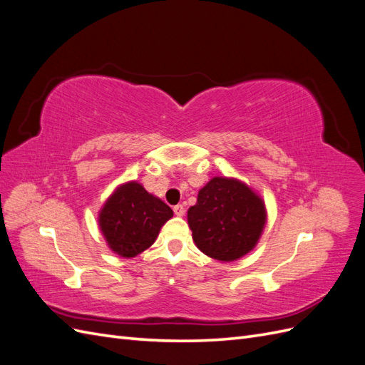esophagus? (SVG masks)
<instances>
[{
    "instance_id": "obj_1",
    "label": "esophagus",
    "mask_w": 365,
    "mask_h": 365,
    "mask_svg": "<svg viewBox=\"0 0 365 365\" xmlns=\"http://www.w3.org/2000/svg\"><path fill=\"white\" fill-rule=\"evenodd\" d=\"M173 213H175L176 216H184V213H185V208H184V205H181V204L175 205V207H173Z\"/></svg>"
}]
</instances>
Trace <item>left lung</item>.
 Instances as JSON below:
<instances>
[{"mask_svg": "<svg viewBox=\"0 0 365 365\" xmlns=\"http://www.w3.org/2000/svg\"><path fill=\"white\" fill-rule=\"evenodd\" d=\"M187 219L197 248L212 259L233 262L256 247L267 212L248 185L216 176L197 193Z\"/></svg>", "mask_w": 365, "mask_h": 365, "instance_id": "left-lung-1", "label": "left lung"}]
</instances>
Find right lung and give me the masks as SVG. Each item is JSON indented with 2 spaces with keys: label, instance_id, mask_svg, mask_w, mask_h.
<instances>
[{
  "label": "right lung",
  "instance_id": "add662e5",
  "mask_svg": "<svg viewBox=\"0 0 365 365\" xmlns=\"http://www.w3.org/2000/svg\"><path fill=\"white\" fill-rule=\"evenodd\" d=\"M172 216L169 205L132 181L120 185L106 201L98 224L109 248L121 257H135L155 242Z\"/></svg>",
  "mask_w": 365,
  "mask_h": 365
}]
</instances>
